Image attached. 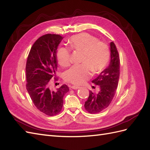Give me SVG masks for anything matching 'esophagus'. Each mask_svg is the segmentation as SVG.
Returning <instances> with one entry per match:
<instances>
[{
  "label": "esophagus",
  "instance_id": "obj_1",
  "mask_svg": "<svg viewBox=\"0 0 150 150\" xmlns=\"http://www.w3.org/2000/svg\"><path fill=\"white\" fill-rule=\"evenodd\" d=\"M79 86H75V85H74V86H71V88L72 89H74V90H77V89H78V88H79Z\"/></svg>",
  "mask_w": 150,
  "mask_h": 150
}]
</instances>
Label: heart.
<instances>
[{
    "label": "heart",
    "instance_id": "1",
    "mask_svg": "<svg viewBox=\"0 0 150 150\" xmlns=\"http://www.w3.org/2000/svg\"><path fill=\"white\" fill-rule=\"evenodd\" d=\"M71 48L83 52L81 65H76L64 73L65 81L74 85H80L90 76V69L97 73L107 66L110 52L107 44L98 41V39L87 33L73 35L69 39ZM58 64L66 67L71 62V50L62 47L57 52Z\"/></svg>",
    "mask_w": 150,
    "mask_h": 150
}]
</instances>
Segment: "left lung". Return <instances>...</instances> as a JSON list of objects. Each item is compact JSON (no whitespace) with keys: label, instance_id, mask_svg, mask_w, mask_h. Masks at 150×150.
Returning a JSON list of instances; mask_svg holds the SVG:
<instances>
[{"label":"left lung","instance_id":"obj_1","mask_svg":"<svg viewBox=\"0 0 150 150\" xmlns=\"http://www.w3.org/2000/svg\"><path fill=\"white\" fill-rule=\"evenodd\" d=\"M111 60L107 68L102 71L92 83L99 90L94 93L90 90L89 97L85 103L86 110L91 114L103 111L110 104L115 96L120 77V57L115 43L110 42Z\"/></svg>","mask_w":150,"mask_h":150}]
</instances>
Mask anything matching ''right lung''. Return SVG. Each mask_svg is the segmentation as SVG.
Here are the masks:
<instances>
[{"label": "right lung", "mask_w": 150, "mask_h": 150, "mask_svg": "<svg viewBox=\"0 0 150 150\" xmlns=\"http://www.w3.org/2000/svg\"><path fill=\"white\" fill-rule=\"evenodd\" d=\"M63 37L46 34L32 46L26 64V88L35 106L48 116L57 115L62 110L64 97L69 92L66 85L56 91L50 90V81L57 69V50Z\"/></svg>", "instance_id": "add662e5"}]
</instances>
